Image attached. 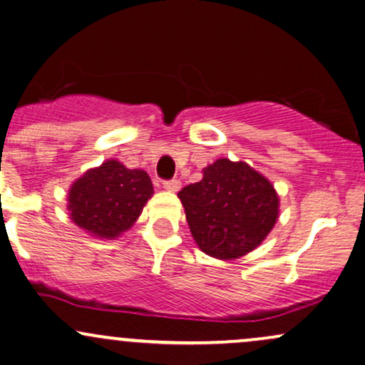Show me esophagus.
<instances>
[{"label": "esophagus", "mask_w": 365, "mask_h": 365, "mask_svg": "<svg viewBox=\"0 0 365 365\" xmlns=\"http://www.w3.org/2000/svg\"><path fill=\"white\" fill-rule=\"evenodd\" d=\"M164 190L170 191V192L179 191L181 190V181H178V179H173V181H164Z\"/></svg>", "instance_id": "1"}]
</instances>
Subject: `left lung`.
I'll use <instances>...</instances> for the list:
<instances>
[{"instance_id":"8db88e82","label":"left lung","mask_w":365,"mask_h":365,"mask_svg":"<svg viewBox=\"0 0 365 365\" xmlns=\"http://www.w3.org/2000/svg\"><path fill=\"white\" fill-rule=\"evenodd\" d=\"M187 225L205 255L237 259L259 246L280 213L273 184L246 162L218 158L203 179L179 191Z\"/></svg>"}]
</instances>
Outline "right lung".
Wrapping results in <instances>:
<instances>
[{
    "label": "right lung",
    "instance_id": "obj_1",
    "mask_svg": "<svg viewBox=\"0 0 365 365\" xmlns=\"http://www.w3.org/2000/svg\"><path fill=\"white\" fill-rule=\"evenodd\" d=\"M153 196L150 175L109 158L88 169L68 191V212L75 225L97 239H115L138 220Z\"/></svg>",
    "mask_w": 365,
    "mask_h": 365
}]
</instances>
